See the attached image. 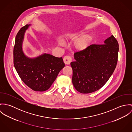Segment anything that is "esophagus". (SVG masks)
Wrapping results in <instances>:
<instances>
[{
  "label": "esophagus",
  "instance_id": "esophagus-1",
  "mask_svg": "<svg viewBox=\"0 0 132 132\" xmlns=\"http://www.w3.org/2000/svg\"><path fill=\"white\" fill-rule=\"evenodd\" d=\"M63 61L65 64H69L72 61V59L69 56H65L63 58Z\"/></svg>",
  "mask_w": 132,
  "mask_h": 132
}]
</instances>
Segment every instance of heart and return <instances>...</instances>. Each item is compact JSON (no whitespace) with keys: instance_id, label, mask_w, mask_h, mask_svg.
<instances>
[{"instance_id":"1","label":"heart","mask_w":132,"mask_h":132,"mask_svg":"<svg viewBox=\"0 0 132 132\" xmlns=\"http://www.w3.org/2000/svg\"><path fill=\"white\" fill-rule=\"evenodd\" d=\"M82 32H71L68 34V38H75L79 37ZM93 40V37L91 35H86L79 38L75 42L74 48L78 52H83L86 50L91 45ZM58 43L60 45H63L64 42L61 39H58Z\"/></svg>"}]
</instances>
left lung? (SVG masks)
<instances>
[{
	"mask_svg": "<svg viewBox=\"0 0 132 132\" xmlns=\"http://www.w3.org/2000/svg\"><path fill=\"white\" fill-rule=\"evenodd\" d=\"M119 45L112 35L104 44H93L85 51L74 53L75 61L71 62L72 83L82 94L94 92L102 88L116 67Z\"/></svg>",
	"mask_w": 132,
	"mask_h": 132,
	"instance_id": "8db88e82",
	"label": "left lung"
}]
</instances>
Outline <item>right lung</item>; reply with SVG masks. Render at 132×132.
I'll use <instances>...</instances> for the list:
<instances>
[{
    "mask_svg": "<svg viewBox=\"0 0 132 132\" xmlns=\"http://www.w3.org/2000/svg\"><path fill=\"white\" fill-rule=\"evenodd\" d=\"M30 24L22 27L16 35L14 48V64L22 81L36 92L48 90L64 67L62 57L44 53L31 58L22 50V43L26 30Z\"/></svg>",
    "mask_w": 132,
    "mask_h": 132,
    "instance_id": "add662e5",
    "label": "right lung"
}]
</instances>
